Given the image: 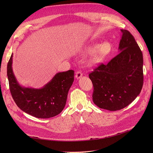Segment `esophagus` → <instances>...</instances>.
Instances as JSON below:
<instances>
[{"label":"esophagus","instance_id":"obj_1","mask_svg":"<svg viewBox=\"0 0 153 153\" xmlns=\"http://www.w3.org/2000/svg\"><path fill=\"white\" fill-rule=\"evenodd\" d=\"M82 76V72H81V71H77V72H76V76H75V77H76V79H80Z\"/></svg>","mask_w":153,"mask_h":153}]
</instances>
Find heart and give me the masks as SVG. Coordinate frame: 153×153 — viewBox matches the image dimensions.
I'll list each match as a JSON object with an SVG mask.
<instances>
[{"label": "heart", "instance_id": "obj_1", "mask_svg": "<svg viewBox=\"0 0 153 153\" xmlns=\"http://www.w3.org/2000/svg\"><path fill=\"white\" fill-rule=\"evenodd\" d=\"M111 51V45L108 42H104L99 45L95 44L85 48L83 51L85 55L92 53L89 60V64L91 66H96L100 64Z\"/></svg>", "mask_w": 153, "mask_h": 153}]
</instances>
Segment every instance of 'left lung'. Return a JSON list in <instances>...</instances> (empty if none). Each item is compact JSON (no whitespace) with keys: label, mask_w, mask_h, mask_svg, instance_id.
<instances>
[{"label":"left lung","mask_w":153,"mask_h":153,"mask_svg":"<svg viewBox=\"0 0 153 153\" xmlns=\"http://www.w3.org/2000/svg\"><path fill=\"white\" fill-rule=\"evenodd\" d=\"M121 31L120 53L89 75L94 86V103L110 111L128 106L137 97L143 85V53L130 31Z\"/></svg>","instance_id":"obj_1"}]
</instances>
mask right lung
Wrapping results in <instances>:
<instances>
[{
	"label": "right lung",
	"mask_w": 153,
	"mask_h": 153,
	"mask_svg": "<svg viewBox=\"0 0 153 153\" xmlns=\"http://www.w3.org/2000/svg\"><path fill=\"white\" fill-rule=\"evenodd\" d=\"M13 54L7 64V76L12 98L24 112L38 118L59 114L66 105L69 90L74 81V71L58 72L41 89L21 86L12 70Z\"/></svg>",
	"instance_id": "right-lung-1"
}]
</instances>
